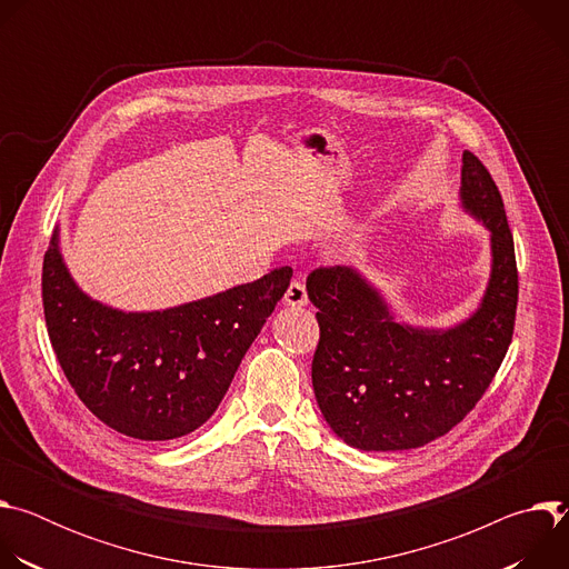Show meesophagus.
<instances>
[{
    "mask_svg": "<svg viewBox=\"0 0 569 569\" xmlns=\"http://www.w3.org/2000/svg\"><path fill=\"white\" fill-rule=\"evenodd\" d=\"M286 306L290 308H301L308 303V295H306V286L301 281H292L286 290V297H283Z\"/></svg>",
    "mask_w": 569,
    "mask_h": 569,
    "instance_id": "34e87169",
    "label": "esophagus"
}]
</instances>
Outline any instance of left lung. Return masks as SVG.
I'll return each instance as SVG.
<instances>
[{
	"label": "left lung",
	"mask_w": 569,
	"mask_h": 569,
	"mask_svg": "<svg viewBox=\"0 0 569 569\" xmlns=\"http://www.w3.org/2000/svg\"><path fill=\"white\" fill-rule=\"evenodd\" d=\"M459 204L491 233V274L479 306L452 327L396 319L382 290L353 268H319L306 281L319 308L315 398L351 448L412 450L443 437L475 408L507 356L518 306L513 236L491 173L468 150Z\"/></svg>",
	"instance_id": "1"
}]
</instances>
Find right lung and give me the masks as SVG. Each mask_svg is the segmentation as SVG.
<instances>
[{"label":"right lung","instance_id":"obj_1","mask_svg":"<svg viewBox=\"0 0 569 569\" xmlns=\"http://www.w3.org/2000/svg\"><path fill=\"white\" fill-rule=\"evenodd\" d=\"M292 270L164 310H121L83 292L53 229L42 266L44 319L56 358L86 408L141 441L198 430L290 286Z\"/></svg>","mask_w":569,"mask_h":569}]
</instances>
